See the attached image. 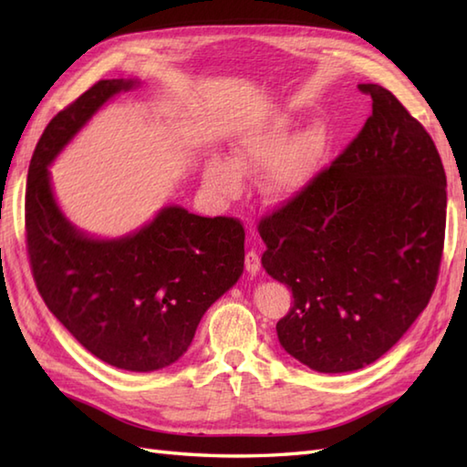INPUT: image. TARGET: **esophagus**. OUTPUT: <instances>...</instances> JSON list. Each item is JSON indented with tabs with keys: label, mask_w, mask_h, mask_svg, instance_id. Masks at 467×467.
Here are the masks:
<instances>
[{
	"label": "esophagus",
	"mask_w": 467,
	"mask_h": 467,
	"mask_svg": "<svg viewBox=\"0 0 467 467\" xmlns=\"http://www.w3.org/2000/svg\"><path fill=\"white\" fill-rule=\"evenodd\" d=\"M244 266L251 275H256L261 271V256L256 254V251H249L244 254Z\"/></svg>",
	"instance_id": "obj_1"
}]
</instances>
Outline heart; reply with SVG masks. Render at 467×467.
<instances>
[{
	"instance_id": "1",
	"label": "heart",
	"mask_w": 467,
	"mask_h": 467,
	"mask_svg": "<svg viewBox=\"0 0 467 467\" xmlns=\"http://www.w3.org/2000/svg\"><path fill=\"white\" fill-rule=\"evenodd\" d=\"M296 120L291 114H275L263 122L246 126L234 138V162L213 156L206 162L208 186L224 196L243 188V174L265 172L263 192L275 202L299 196L321 172L331 148L329 128L313 122L295 136Z\"/></svg>"
}]
</instances>
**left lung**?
I'll return each instance as SVG.
<instances>
[{
    "label": "left lung",
    "mask_w": 467,
    "mask_h": 467,
    "mask_svg": "<svg viewBox=\"0 0 467 467\" xmlns=\"http://www.w3.org/2000/svg\"><path fill=\"white\" fill-rule=\"evenodd\" d=\"M305 191L259 223L263 266L293 291L283 349L319 373L379 359L428 306L445 239V171L428 130L389 90Z\"/></svg>",
    "instance_id": "obj_1"
}]
</instances>
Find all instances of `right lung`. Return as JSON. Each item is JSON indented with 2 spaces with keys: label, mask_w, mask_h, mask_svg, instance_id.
Masks as SVG:
<instances>
[{
  "label": "right lung",
  "mask_w": 467,
  "mask_h": 467,
  "mask_svg": "<svg viewBox=\"0 0 467 467\" xmlns=\"http://www.w3.org/2000/svg\"><path fill=\"white\" fill-rule=\"evenodd\" d=\"M136 86L100 80L49 120L27 171L26 246L56 319L98 359L144 373L181 359L208 306L239 281L244 228L239 218L181 206L116 241L92 239L66 221L47 166L98 108Z\"/></svg>",
  "instance_id": "add662e5"
}]
</instances>
